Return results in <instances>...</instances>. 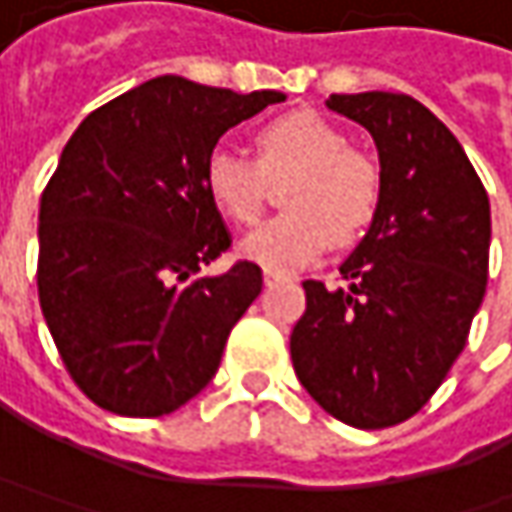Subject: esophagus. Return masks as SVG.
<instances>
[{
  "mask_svg": "<svg viewBox=\"0 0 512 512\" xmlns=\"http://www.w3.org/2000/svg\"><path fill=\"white\" fill-rule=\"evenodd\" d=\"M287 276L285 273H276V270H265V285H279V282H285Z\"/></svg>",
  "mask_w": 512,
  "mask_h": 512,
  "instance_id": "34e87169",
  "label": "esophagus"
}]
</instances>
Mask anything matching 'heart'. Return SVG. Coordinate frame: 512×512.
<instances>
[{"label": "heart", "mask_w": 512, "mask_h": 512, "mask_svg": "<svg viewBox=\"0 0 512 512\" xmlns=\"http://www.w3.org/2000/svg\"><path fill=\"white\" fill-rule=\"evenodd\" d=\"M299 170L279 213L242 242L247 259L290 273L330 242H350L373 222L382 199V173L370 156L350 150L347 136L325 116L299 110L256 133V162L216 148L205 162L207 193L239 225H253L265 207V176Z\"/></svg>", "instance_id": "heart-1"}]
</instances>
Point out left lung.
<instances>
[{
	"instance_id": "left-lung-1",
	"label": "left lung",
	"mask_w": 512,
	"mask_h": 512,
	"mask_svg": "<svg viewBox=\"0 0 512 512\" xmlns=\"http://www.w3.org/2000/svg\"><path fill=\"white\" fill-rule=\"evenodd\" d=\"M376 142L382 199L339 267L347 287L302 282L290 333L299 382L359 430L419 413L464 350L487 287L490 202L459 139L404 93H330Z\"/></svg>"
}]
</instances>
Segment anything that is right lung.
Here are the masks:
<instances>
[{
    "mask_svg": "<svg viewBox=\"0 0 512 512\" xmlns=\"http://www.w3.org/2000/svg\"><path fill=\"white\" fill-rule=\"evenodd\" d=\"M285 99L156 76L68 139L39 205L36 282L90 402L153 419L216 376L230 330L262 293V267L202 273L230 247L205 162L222 133Z\"/></svg>",
    "mask_w": 512,
    "mask_h": 512,
    "instance_id": "add662e5",
    "label": "right lung"
}]
</instances>
